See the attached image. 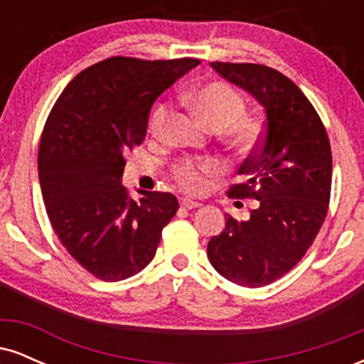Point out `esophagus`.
Listing matches in <instances>:
<instances>
[{"label": "esophagus", "instance_id": "34e87169", "mask_svg": "<svg viewBox=\"0 0 364 364\" xmlns=\"http://www.w3.org/2000/svg\"><path fill=\"white\" fill-rule=\"evenodd\" d=\"M200 203L195 202V200H190V198H183L181 200V208H185V210H191V208H198Z\"/></svg>", "mask_w": 364, "mask_h": 364}]
</instances>
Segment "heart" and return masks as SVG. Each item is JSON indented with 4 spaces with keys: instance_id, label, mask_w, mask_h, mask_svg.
<instances>
[{
    "instance_id": "heart-1",
    "label": "heart",
    "mask_w": 364,
    "mask_h": 364,
    "mask_svg": "<svg viewBox=\"0 0 364 364\" xmlns=\"http://www.w3.org/2000/svg\"><path fill=\"white\" fill-rule=\"evenodd\" d=\"M186 102L195 114L210 128H223L224 139L237 152H248L260 139L262 124L253 116L245 114L246 101L235 87L224 82H212L186 95ZM171 116L169 104H157L150 116V129L161 135ZM214 161H181L173 168V178L186 191L196 193L203 190L208 174L215 173Z\"/></svg>"
}]
</instances>
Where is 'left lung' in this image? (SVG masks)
Wrapping results in <instances>:
<instances>
[{"instance_id":"obj_1","label":"left lung","mask_w":364,"mask_h":364,"mask_svg":"<svg viewBox=\"0 0 364 364\" xmlns=\"http://www.w3.org/2000/svg\"><path fill=\"white\" fill-rule=\"evenodd\" d=\"M220 77L253 95L265 129L241 164L232 198H255L246 220L225 215L207 246L212 267L228 281L260 287L277 281L308 252L328 210L332 152L320 116L294 82L253 63H210Z\"/></svg>"}]
</instances>
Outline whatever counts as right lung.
I'll return each mask as SVG.
<instances>
[{
  "mask_svg": "<svg viewBox=\"0 0 364 364\" xmlns=\"http://www.w3.org/2000/svg\"><path fill=\"white\" fill-rule=\"evenodd\" d=\"M198 63L107 58L78 73L49 112L39 147L46 212L68 253L101 281L144 270L179 208L162 191L135 202L121 176L124 154L147 135L152 104Z\"/></svg>",
  "mask_w": 364,
  "mask_h": 364,
  "instance_id": "obj_1",
  "label": "right lung"
}]
</instances>
